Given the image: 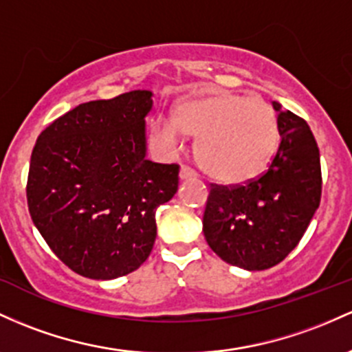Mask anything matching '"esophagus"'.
<instances>
[{
	"label": "esophagus",
	"instance_id": "esophagus-1",
	"mask_svg": "<svg viewBox=\"0 0 352 352\" xmlns=\"http://www.w3.org/2000/svg\"><path fill=\"white\" fill-rule=\"evenodd\" d=\"M179 177H180V180H194L197 175H195V172H194V170H192V168L182 167V168H180Z\"/></svg>",
	"mask_w": 352,
	"mask_h": 352
}]
</instances>
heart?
Instances as JSON below:
<instances>
[{"label":"heart","instance_id":"b5f03b06","mask_svg":"<svg viewBox=\"0 0 352 352\" xmlns=\"http://www.w3.org/2000/svg\"><path fill=\"white\" fill-rule=\"evenodd\" d=\"M152 130L168 148L179 145L182 133L194 137L199 167L223 185L257 179L277 148V125L270 107L226 90L180 100L172 120H155Z\"/></svg>","mask_w":352,"mask_h":352}]
</instances>
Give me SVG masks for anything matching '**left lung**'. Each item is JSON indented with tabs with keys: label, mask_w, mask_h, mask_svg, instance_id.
Wrapping results in <instances>:
<instances>
[{
	"label": "left lung",
	"mask_w": 352,
	"mask_h": 352,
	"mask_svg": "<svg viewBox=\"0 0 352 352\" xmlns=\"http://www.w3.org/2000/svg\"><path fill=\"white\" fill-rule=\"evenodd\" d=\"M277 111L280 144L269 170L241 187H212L204 214L208 247L227 264L264 270L299 244L320 202L319 148L292 111Z\"/></svg>",
	"instance_id": "left-lung-1"
}]
</instances>
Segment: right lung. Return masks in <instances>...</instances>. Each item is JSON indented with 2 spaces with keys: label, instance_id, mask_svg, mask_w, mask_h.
Returning <instances> with one entry per match:
<instances>
[{
  "label": "right lung",
  "instance_id": "1",
  "mask_svg": "<svg viewBox=\"0 0 352 352\" xmlns=\"http://www.w3.org/2000/svg\"><path fill=\"white\" fill-rule=\"evenodd\" d=\"M153 94L82 103L38 137L28 208L56 257L80 276L110 280L140 267L157 237L155 212L179 188V165L146 160Z\"/></svg>",
  "mask_w": 352,
  "mask_h": 352
}]
</instances>
